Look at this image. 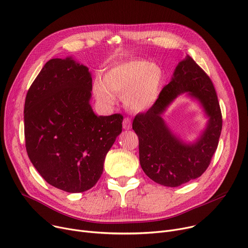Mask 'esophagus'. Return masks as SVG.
<instances>
[{"instance_id": "obj_1", "label": "esophagus", "mask_w": 248, "mask_h": 248, "mask_svg": "<svg viewBox=\"0 0 248 248\" xmlns=\"http://www.w3.org/2000/svg\"><path fill=\"white\" fill-rule=\"evenodd\" d=\"M131 125H132L131 119L129 117H125L123 120V128L125 130H129V129H131Z\"/></svg>"}]
</instances>
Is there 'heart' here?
Returning <instances> with one entry per match:
<instances>
[{
    "label": "heart",
    "instance_id": "1",
    "mask_svg": "<svg viewBox=\"0 0 248 248\" xmlns=\"http://www.w3.org/2000/svg\"><path fill=\"white\" fill-rule=\"evenodd\" d=\"M162 80V71L153 63L135 60L109 69L103 80L96 79L93 91L103 103L112 104L114 94L124 95V104L131 110L142 111L154 103Z\"/></svg>",
    "mask_w": 248,
    "mask_h": 248
}]
</instances>
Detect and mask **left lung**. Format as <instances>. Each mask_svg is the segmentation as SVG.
<instances>
[{"instance_id": "1", "label": "left lung", "mask_w": 248, "mask_h": 248, "mask_svg": "<svg viewBox=\"0 0 248 248\" xmlns=\"http://www.w3.org/2000/svg\"><path fill=\"white\" fill-rule=\"evenodd\" d=\"M186 92L202 103L210 117L201 138L189 145L173 136L160 117L173 99ZM132 127L139 138L140 165L152 181L174 187L201 177L211 164L222 128L221 111L211 78L186 55L153 106L137 114Z\"/></svg>"}]
</instances>
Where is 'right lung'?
I'll use <instances>...</instances> for the list:
<instances>
[{"label":"right lung","mask_w":248,"mask_h":248,"mask_svg":"<svg viewBox=\"0 0 248 248\" xmlns=\"http://www.w3.org/2000/svg\"><path fill=\"white\" fill-rule=\"evenodd\" d=\"M92 78L71 58L48 61L25 101L28 156L40 175L67 193L98 182L108 151L122 132L123 116H96L89 100Z\"/></svg>","instance_id":"add662e5"}]
</instances>
